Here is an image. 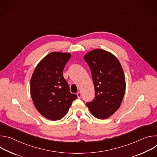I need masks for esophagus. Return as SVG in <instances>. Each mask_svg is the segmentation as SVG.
Here are the masks:
<instances>
[{"instance_id":"obj_1","label":"esophagus","mask_w":157,"mask_h":157,"mask_svg":"<svg viewBox=\"0 0 157 157\" xmlns=\"http://www.w3.org/2000/svg\"><path fill=\"white\" fill-rule=\"evenodd\" d=\"M77 96H78V98L79 99H80V98H81V93H80V92L78 93H77Z\"/></svg>"}]
</instances>
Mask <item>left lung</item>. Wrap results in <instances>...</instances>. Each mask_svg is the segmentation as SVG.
<instances>
[{
  "label": "left lung",
  "instance_id": "8db88e82",
  "mask_svg": "<svg viewBox=\"0 0 157 157\" xmlns=\"http://www.w3.org/2000/svg\"><path fill=\"white\" fill-rule=\"evenodd\" d=\"M91 71L95 98L87 102L91 113L96 118L105 119L120 107L125 91V79L118 59L101 49L90 51L84 56Z\"/></svg>",
  "mask_w": 157,
  "mask_h": 157
}]
</instances>
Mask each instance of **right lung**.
<instances>
[{
    "label": "right lung",
    "instance_id": "right-lung-1",
    "mask_svg": "<svg viewBox=\"0 0 157 157\" xmlns=\"http://www.w3.org/2000/svg\"><path fill=\"white\" fill-rule=\"evenodd\" d=\"M71 55L52 52L36 66L30 80V94L35 108L45 118L56 121L68 113L77 96L70 93L63 71Z\"/></svg>",
    "mask_w": 157,
    "mask_h": 157
}]
</instances>
